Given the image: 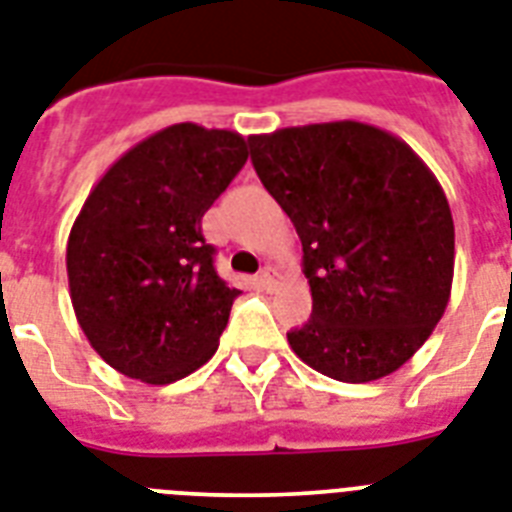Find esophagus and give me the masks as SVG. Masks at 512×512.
I'll list each match as a JSON object with an SVG mask.
<instances>
[{
    "label": "esophagus",
    "mask_w": 512,
    "mask_h": 512,
    "mask_svg": "<svg viewBox=\"0 0 512 512\" xmlns=\"http://www.w3.org/2000/svg\"><path fill=\"white\" fill-rule=\"evenodd\" d=\"M261 285H264V290H274V287L280 285V274H277V269L274 266H264L259 274Z\"/></svg>",
    "instance_id": "1"
}]
</instances>
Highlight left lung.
Masks as SVG:
<instances>
[{"label": "left lung", "mask_w": 512, "mask_h": 512, "mask_svg": "<svg viewBox=\"0 0 512 512\" xmlns=\"http://www.w3.org/2000/svg\"><path fill=\"white\" fill-rule=\"evenodd\" d=\"M251 162L303 246L314 311L287 332L337 382L398 371L450 301L455 227L432 170L398 135L340 120L251 135Z\"/></svg>", "instance_id": "left-lung-1"}]
</instances>
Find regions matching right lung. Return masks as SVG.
Listing matches in <instances>:
<instances>
[{
    "label": "right lung",
    "mask_w": 512,
    "mask_h": 512,
    "mask_svg": "<svg viewBox=\"0 0 512 512\" xmlns=\"http://www.w3.org/2000/svg\"><path fill=\"white\" fill-rule=\"evenodd\" d=\"M232 130L180 122L104 172L67 238V282L91 348L130 379L170 384L217 353L240 290L214 269L201 217L243 170Z\"/></svg>",
    "instance_id": "add662e5"
}]
</instances>
